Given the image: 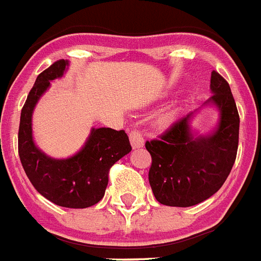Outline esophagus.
Segmentation results:
<instances>
[{
  "mask_svg": "<svg viewBox=\"0 0 261 261\" xmlns=\"http://www.w3.org/2000/svg\"><path fill=\"white\" fill-rule=\"evenodd\" d=\"M129 139H130V144H132V147L136 149V148H141L144 145V137L141 135L140 130H136V129H133L132 132L129 133Z\"/></svg>",
  "mask_w": 261,
  "mask_h": 261,
  "instance_id": "obj_1",
  "label": "esophagus"
}]
</instances>
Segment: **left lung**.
<instances>
[{"label":"left lung","instance_id":"left-lung-1","mask_svg":"<svg viewBox=\"0 0 261 261\" xmlns=\"http://www.w3.org/2000/svg\"><path fill=\"white\" fill-rule=\"evenodd\" d=\"M213 95L205 105L218 110L213 132L202 136L191 128L193 112L172 124L145 148L152 156L149 185L160 203L189 207L216 194L230 174L239 147L240 117L229 83L212 72Z\"/></svg>","mask_w":261,"mask_h":261}]
</instances>
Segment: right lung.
I'll list each match as a JSON object with an SVG mask.
<instances>
[{
  "label": "right lung",
  "mask_w": 261,
  "mask_h": 261,
  "mask_svg": "<svg viewBox=\"0 0 261 261\" xmlns=\"http://www.w3.org/2000/svg\"><path fill=\"white\" fill-rule=\"evenodd\" d=\"M68 60H58L36 78L20 117L18 155L33 187L48 201L70 209H85L101 201L109 182V170L132 151L128 135L112 128H93L86 143L67 159H54L37 148L32 135V114L37 101L63 76Z\"/></svg>",
  "instance_id": "obj_1"
}]
</instances>
